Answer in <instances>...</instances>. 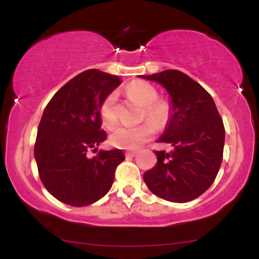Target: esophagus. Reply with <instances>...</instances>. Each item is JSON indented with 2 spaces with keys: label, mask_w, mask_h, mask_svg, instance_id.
Segmentation results:
<instances>
[{
  "label": "esophagus",
  "mask_w": 259,
  "mask_h": 259,
  "mask_svg": "<svg viewBox=\"0 0 259 259\" xmlns=\"http://www.w3.org/2000/svg\"><path fill=\"white\" fill-rule=\"evenodd\" d=\"M138 152H135V151H126L125 152V156L126 157H135Z\"/></svg>",
  "instance_id": "esophagus-1"
}]
</instances>
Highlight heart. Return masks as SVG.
Returning a JSON list of instances; mask_svg holds the SVG:
<instances>
[{"instance_id": "1", "label": "heart", "mask_w": 259, "mask_h": 259, "mask_svg": "<svg viewBox=\"0 0 259 259\" xmlns=\"http://www.w3.org/2000/svg\"><path fill=\"white\" fill-rule=\"evenodd\" d=\"M126 92L132 99L144 106L142 118H147L150 121H145L136 126L121 125L115 127L111 134V142L113 146L124 150H138L154 136L156 127L153 125L154 123L157 127H163L168 123L170 117V107L165 101L158 100V91L148 82H133L126 88ZM115 101L117 95L111 92L107 95L100 106V118L106 127H112L117 123Z\"/></svg>"}]
</instances>
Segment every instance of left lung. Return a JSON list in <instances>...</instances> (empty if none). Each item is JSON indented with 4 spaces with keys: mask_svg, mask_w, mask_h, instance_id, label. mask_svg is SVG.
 I'll return each instance as SVG.
<instances>
[{
    "mask_svg": "<svg viewBox=\"0 0 259 259\" xmlns=\"http://www.w3.org/2000/svg\"><path fill=\"white\" fill-rule=\"evenodd\" d=\"M142 78L159 82L170 95L167 132L158 140L171 151H154L157 164L144 174L158 197L177 203L197 198L215 180L223 160L225 129L212 96L185 73L168 69Z\"/></svg>",
    "mask_w": 259,
    "mask_h": 259,
    "instance_id": "1",
    "label": "left lung"
}]
</instances>
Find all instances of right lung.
<instances>
[{
	"label": "right lung",
	"mask_w": 259,
	"mask_h": 259,
	"mask_svg": "<svg viewBox=\"0 0 259 259\" xmlns=\"http://www.w3.org/2000/svg\"><path fill=\"white\" fill-rule=\"evenodd\" d=\"M120 84L115 75L85 70L62 86L45 108L35 159L44 186L65 204L84 207L102 198L125 159L118 148L100 151L92 158L88 154L107 138L101 130L100 106Z\"/></svg>",
	"instance_id": "obj_1"
}]
</instances>
